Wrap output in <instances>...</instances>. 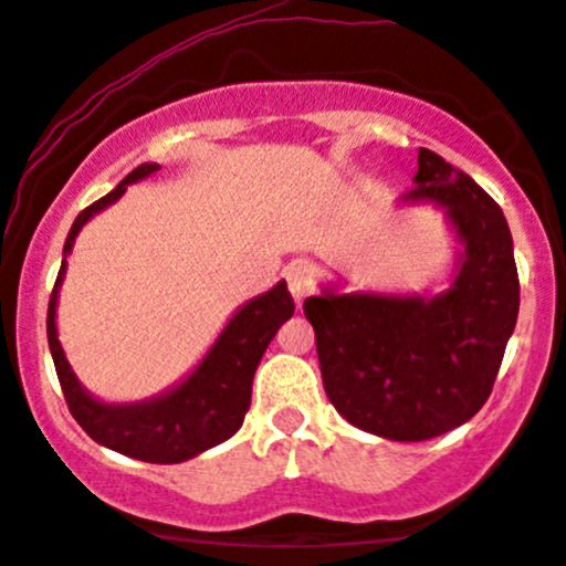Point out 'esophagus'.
I'll list each match as a JSON object with an SVG mask.
<instances>
[{"instance_id": "1", "label": "esophagus", "mask_w": 566, "mask_h": 566, "mask_svg": "<svg viewBox=\"0 0 566 566\" xmlns=\"http://www.w3.org/2000/svg\"><path fill=\"white\" fill-rule=\"evenodd\" d=\"M284 279H287V287L297 303L314 292V269L305 261H292L287 269H284Z\"/></svg>"}]
</instances>
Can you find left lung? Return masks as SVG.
Wrapping results in <instances>:
<instances>
[{
  "label": "left lung",
  "instance_id": "8db88e82",
  "mask_svg": "<svg viewBox=\"0 0 566 566\" xmlns=\"http://www.w3.org/2000/svg\"><path fill=\"white\" fill-rule=\"evenodd\" d=\"M401 201L444 210L463 244L439 295L337 292L305 297L324 391L350 426L426 441L469 423L490 399L518 316L513 239L497 201L439 154L420 148Z\"/></svg>",
  "mask_w": 566,
  "mask_h": 566
}]
</instances>
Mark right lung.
Listing matches in <instances>:
<instances>
[{
  "label": "right lung",
  "mask_w": 566,
  "mask_h": 566,
  "mask_svg": "<svg viewBox=\"0 0 566 566\" xmlns=\"http://www.w3.org/2000/svg\"><path fill=\"white\" fill-rule=\"evenodd\" d=\"M157 170L161 167L154 161L135 167L112 193H106L76 216L66 244H63V263L57 271L53 295H50L48 343L66 405L84 433L97 444L127 454V458L167 465L197 458L220 441L231 439L242 428L247 409H250L255 369L261 365L269 343L274 340L276 329L295 314V303L287 292V282H279L276 287L247 301L231 316L205 359L170 391L133 401V405H108V401L95 399L74 375L61 340H57L55 308L57 290L66 276V255H71L76 237L90 218L122 199L129 184H138Z\"/></svg>",
  "instance_id": "1"
}]
</instances>
